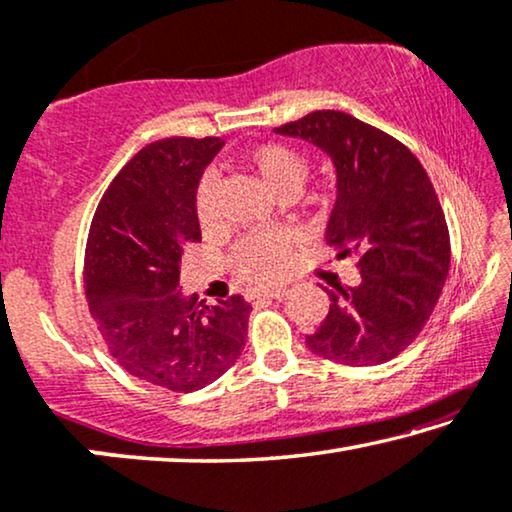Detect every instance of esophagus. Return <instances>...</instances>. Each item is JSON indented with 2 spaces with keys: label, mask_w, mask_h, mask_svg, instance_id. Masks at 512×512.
Returning <instances> with one entry per match:
<instances>
[{
  "label": "esophagus",
  "mask_w": 512,
  "mask_h": 512,
  "mask_svg": "<svg viewBox=\"0 0 512 512\" xmlns=\"http://www.w3.org/2000/svg\"><path fill=\"white\" fill-rule=\"evenodd\" d=\"M287 294L285 287H271V289H257L250 294V299H282Z\"/></svg>",
  "instance_id": "34e87169"
}]
</instances>
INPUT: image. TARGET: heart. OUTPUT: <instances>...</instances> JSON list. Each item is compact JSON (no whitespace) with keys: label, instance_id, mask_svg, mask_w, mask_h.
Masks as SVG:
<instances>
[{"label":"heart","instance_id":"b5f03b06","mask_svg":"<svg viewBox=\"0 0 512 512\" xmlns=\"http://www.w3.org/2000/svg\"><path fill=\"white\" fill-rule=\"evenodd\" d=\"M246 165L271 195H296L303 186L308 163L285 144H262L246 154ZM195 211L202 227L218 223V181L204 174L195 195ZM292 239L287 234H250L234 248V273L246 282H273L285 271Z\"/></svg>","mask_w":512,"mask_h":512}]
</instances>
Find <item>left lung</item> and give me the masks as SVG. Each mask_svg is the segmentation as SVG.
<instances>
[{"label":"left lung","mask_w":512,"mask_h":512,"mask_svg":"<svg viewBox=\"0 0 512 512\" xmlns=\"http://www.w3.org/2000/svg\"><path fill=\"white\" fill-rule=\"evenodd\" d=\"M273 133L331 158L335 204L324 239L356 255L361 282L329 294V315L305 345L342 365H379L407 349L430 319L451 266L444 211L418 158L352 114L317 110Z\"/></svg>","instance_id":"obj_1"}]
</instances>
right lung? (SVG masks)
Masks as SVG:
<instances>
[{
  "label": "right lung",
  "instance_id": "obj_1",
  "mask_svg": "<svg viewBox=\"0 0 512 512\" xmlns=\"http://www.w3.org/2000/svg\"><path fill=\"white\" fill-rule=\"evenodd\" d=\"M220 137H167L131 158L98 204L85 255L89 312L128 375L170 391L223 377L246 347L243 296L197 305L183 294V248L202 241L195 195Z\"/></svg>",
  "mask_w": 512,
  "mask_h": 512
}]
</instances>
